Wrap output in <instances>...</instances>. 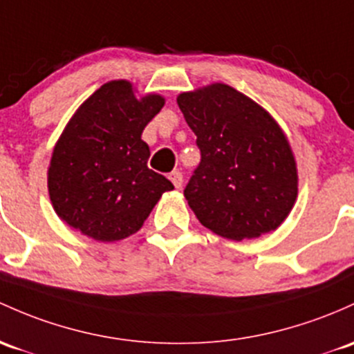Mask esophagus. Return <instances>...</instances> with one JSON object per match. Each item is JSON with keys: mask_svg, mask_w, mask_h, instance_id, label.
Instances as JSON below:
<instances>
[{"mask_svg": "<svg viewBox=\"0 0 354 354\" xmlns=\"http://www.w3.org/2000/svg\"><path fill=\"white\" fill-rule=\"evenodd\" d=\"M169 178L172 180V184L176 185L177 189L182 187V182H184V177H182V174L178 172V170H174L172 174H169Z\"/></svg>", "mask_w": 354, "mask_h": 354, "instance_id": "34e87169", "label": "esophagus"}]
</instances>
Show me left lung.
Segmentation results:
<instances>
[{
  "label": "left lung",
  "mask_w": 354,
  "mask_h": 354,
  "mask_svg": "<svg viewBox=\"0 0 354 354\" xmlns=\"http://www.w3.org/2000/svg\"><path fill=\"white\" fill-rule=\"evenodd\" d=\"M177 104L201 150L184 189L196 218L233 241L275 231L299 192L297 163L280 124L223 82L180 93Z\"/></svg>",
  "instance_id": "8db88e82"
}]
</instances>
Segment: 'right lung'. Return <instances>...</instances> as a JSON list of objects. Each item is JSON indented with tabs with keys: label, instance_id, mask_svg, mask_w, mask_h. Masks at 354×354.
Returning <instances> with one entry per match:
<instances>
[{
	"label": "right lung",
	"instance_id": "right-lung-1",
	"mask_svg": "<svg viewBox=\"0 0 354 354\" xmlns=\"http://www.w3.org/2000/svg\"><path fill=\"white\" fill-rule=\"evenodd\" d=\"M165 104L160 94L136 97L130 81H109L77 108L52 151L50 203L64 223L96 241L135 234L172 191L169 178L148 169L145 127Z\"/></svg>",
	"mask_w": 354,
	"mask_h": 354
}]
</instances>
